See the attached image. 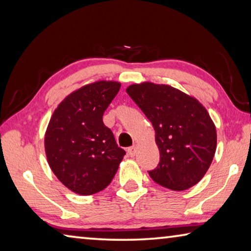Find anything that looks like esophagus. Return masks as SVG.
<instances>
[{
  "mask_svg": "<svg viewBox=\"0 0 251 251\" xmlns=\"http://www.w3.org/2000/svg\"><path fill=\"white\" fill-rule=\"evenodd\" d=\"M136 150H137V147H136L135 145L134 146H131V147H129L128 148V155L130 156V157H134L135 156V154H136Z\"/></svg>",
  "mask_w": 251,
  "mask_h": 251,
  "instance_id": "34e87169",
  "label": "esophagus"
}]
</instances>
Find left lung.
Wrapping results in <instances>:
<instances>
[{
    "instance_id": "8db88e82",
    "label": "left lung",
    "mask_w": 251,
    "mask_h": 251,
    "mask_svg": "<svg viewBox=\"0 0 251 251\" xmlns=\"http://www.w3.org/2000/svg\"><path fill=\"white\" fill-rule=\"evenodd\" d=\"M155 129L160 159L148 172L157 184L186 190L205 176L215 156L217 133L199 101L169 85L151 82L126 88Z\"/></svg>"
}]
</instances>
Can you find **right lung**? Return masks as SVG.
<instances>
[{
	"instance_id": "add662e5",
	"label": "right lung",
	"mask_w": 251,
	"mask_h": 251,
	"mask_svg": "<svg viewBox=\"0 0 251 251\" xmlns=\"http://www.w3.org/2000/svg\"><path fill=\"white\" fill-rule=\"evenodd\" d=\"M120 88L113 80L85 85L65 97L50 117L44 138L49 165L75 194L87 196L106 188L126 154L103 123Z\"/></svg>"
}]
</instances>
